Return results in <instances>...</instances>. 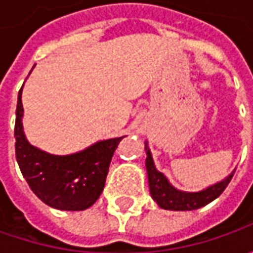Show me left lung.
<instances>
[{
  "label": "left lung",
  "mask_w": 253,
  "mask_h": 253,
  "mask_svg": "<svg viewBox=\"0 0 253 253\" xmlns=\"http://www.w3.org/2000/svg\"><path fill=\"white\" fill-rule=\"evenodd\" d=\"M145 151H146V171H148L151 196L152 199L158 203V206L163 210L190 211V210L204 207L212 200L217 199L219 194L227 189V186L234 176V171H232L228 177H225L224 180H221L218 183L201 190V191H196V193L181 191V190L173 187L169 183V180L166 179V176L155 168L148 143H145Z\"/></svg>",
  "instance_id": "obj_1"
}]
</instances>
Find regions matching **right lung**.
<instances>
[{
	"instance_id": "right-lung-1",
	"label": "right lung",
	"mask_w": 253,
	"mask_h": 253,
	"mask_svg": "<svg viewBox=\"0 0 253 253\" xmlns=\"http://www.w3.org/2000/svg\"><path fill=\"white\" fill-rule=\"evenodd\" d=\"M22 117L21 88L15 120V155L31 190L53 209L83 211L91 207L102 193L112 155L124 136L95 142L82 152L59 156L41 151L28 142Z\"/></svg>"
}]
</instances>
